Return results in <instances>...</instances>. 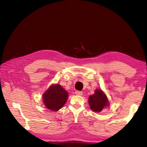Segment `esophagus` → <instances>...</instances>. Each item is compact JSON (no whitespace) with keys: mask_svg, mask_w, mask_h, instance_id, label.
Returning a JSON list of instances; mask_svg holds the SVG:
<instances>
[{"mask_svg":"<svg viewBox=\"0 0 147 147\" xmlns=\"http://www.w3.org/2000/svg\"><path fill=\"white\" fill-rule=\"evenodd\" d=\"M75 94L78 95V96H82L83 95V92L77 91H75Z\"/></svg>","mask_w":147,"mask_h":147,"instance_id":"34e87169","label":"esophagus"}]
</instances>
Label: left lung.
Here are the masks:
<instances>
[{"instance_id":"1","label":"left lung","mask_w":147,"mask_h":147,"mask_svg":"<svg viewBox=\"0 0 147 147\" xmlns=\"http://www.w3.org/2000/svg\"><path fill=\"white\" fill-rule=\"evenodd\" d=\"M88 103L91 109L93 112L97 113L100 112L104 109L109 106L107 97L104 91L100 89H96L94 94L89 97Z\"/></svg>"}]
</instances>
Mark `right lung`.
I'll return each instance as SVG.
<instances>
[{
	"mask_svg": "<svg viewBox=\"0 0 147 147\" xmlns=\"http://www.w3.org/2000/svg\"><path fill=\"white\" fill-rule=\"evenodd\" d=\"M43 102L48 110L57 111L61 109L68 99V92L59 84H53L42 95Z\"/></svg>",
	"mask_w": 147,
	"mask_h": 147,
	"instance_id": "right-lung-1",
	"label": "right lung"
}]
</instances>
